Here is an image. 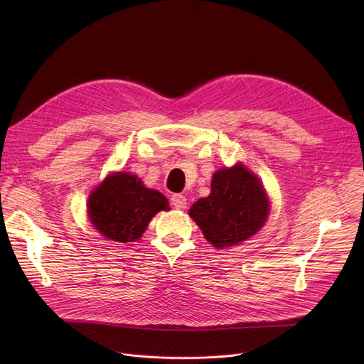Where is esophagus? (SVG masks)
Here are the masks:
<instances>
[{"label":"esophagus","mask_w":364,"mask_h":364,"mask_svg":"<svg viewBox=\"0 0 364 364\" xmlns=\"http://www.w3.org/2000/svg\"><path fill=\"white\" fill-rule=\"evenodd\" d=\"M171 205L176 209H184L187 205V199L183 195H172L171 198Z\"/></svg>","instance_id":"esophagus-1"}]
</instances>
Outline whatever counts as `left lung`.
<instances>
[{
    "instance_id": "left-lung-1",
    "label": "left lung",
    "mask_w": 364,
    "mask_h": 364,
    "mask_svg": "<svg viewBox=\"0 0 364 364\" xmlns=\"http://www.w3.org/2000/svg\"><path fill=\"white\" fill-rule=\"evenodd\" d=\"M269 209V198L259 180L237 164L215 172L211 193L193 203L188 215L205 239L223 250L254 236L265 224Z\"/></svg>"
}]
</instances>
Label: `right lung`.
I'll use <instances>...</instances> for the list:
<instances>
[{"mask_svg":"<svg viewBox=\"0 0 364 364\" xmlns=\"http://www.w3.org/2000/svg\"><path fill=\"white\" fill-rule=\"evenodd\" d=\"M88 217L102 236L127 243L141 237L150 220L168 211V199L128 172L107 176L88 198Z\"/></svg>","mask_w":364,"mask_h":364,"instance_id":"1","label":"right lung"}]
</instances>
